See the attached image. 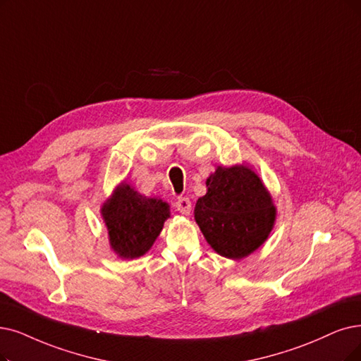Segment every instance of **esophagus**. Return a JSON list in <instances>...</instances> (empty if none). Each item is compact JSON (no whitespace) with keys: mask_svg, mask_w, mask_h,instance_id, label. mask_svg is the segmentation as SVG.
I'll return each mask as SVG.
<instances>
[{"mask_svg":"<svg viewBox=\"0 0 361 361\" xmlns=\"http://www.w3.org/2000/svg\"><path fill=\"white\" fill-rule=\"evenodd\" d=\"M191 201H190V198H186V197H180V198H178V201H176V209H178V212L179 213H182V214H190L191 213Z\"/></svg>","mask_w":361,"mask_h":361,"instance_id":"esophagus-1","label":"esophagus"}]
</instances>
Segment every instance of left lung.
<instances>
[{"mask_svg":"<svg viewBox=\"0 0 361 361\" xmlns=\"http://www.w3.org/2000/svg\"><path fill=\"white\" fill-rule=\"evenodd\" d=\"M206 185L194 218L212 249L228 259L255 252L268 238L277 212L261 178L246 164L218 166Z\"/></svg>","mask_w":361,"mask_h":361,"instance_id":"left-lung-1","label":"left lung"}]
</instances>
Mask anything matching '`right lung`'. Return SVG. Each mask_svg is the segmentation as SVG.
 I'll use <instances>...</instances> for the list:
<instances>
[{
    "label": "right lung",
    "mask_w": 361,
    "mask_h": 361,
    "mask_svg": "<svg viewBox=\"0 0 361 361\" xmlns=\"http://www.w3.org/2000/svg\"><path fill=\"white\" fill-rule=\"evenodd\" d=\"M100 213L108 229L111 249L121 259H135L152 247L170 218V207L166 201L148 198L121 182Z\"/></svg>",
    "instance_id": "right-lung-1"
}]
</instances>
